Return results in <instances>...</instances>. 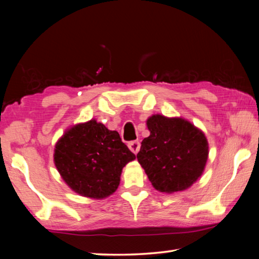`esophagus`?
I'll return each mask as SVG.
<instances>
[{
    "label": "esophagus",
    "instance_id": "esophagus-1",
    "mask_svg": "<svg viewBox=\"0 0 259 259\" xmlns=\"http://www.w3.org/2000/svg\"><path fill=\"white\" fill-rule=\"evenodd\" d=\"M128 147L130 148V151L135 153V154H137L140 150V143L138 140H134V142H129L128 143Z\"/></svg>",
    "mask_w": 259,
    "mask_h": 259
}]
</instances>
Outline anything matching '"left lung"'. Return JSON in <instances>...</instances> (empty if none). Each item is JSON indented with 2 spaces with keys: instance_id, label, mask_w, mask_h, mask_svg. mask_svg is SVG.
Listing matches in <instances>:
<instances>
[{
  "instance_id": "left-lung-1",
  "label": "left lung",
  "mask_w": 259,
  "mask_h": 259,
  "mask_svg": "<svg viewBox=\"0 0 259 259\" xmlns=\"http://www.w3.org/2000/svg\"><path fill=\"white\" fill-rule=\"evenodd\" d=\"M138 162L157 191L174 193L190 187L203 172L208 142L202 131L186 120L153 115Z\"/></svg>"
}]
</instances>
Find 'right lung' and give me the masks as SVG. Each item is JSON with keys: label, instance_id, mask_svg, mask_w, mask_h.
Wrapping results in <instances>:
<instances>
[{"label": "right lung", "instance_id": "right-lung-1", "mask_svg": "<svg viewBox=\"0 0 259 259\" xmlns=\"http://www.w3.org/2000/svg\"><path fill=\"white\" fill-rule=\"evenodd\" d=\"M135 159L117 131L95 120L69 129L55 150V164L67 185L94 199L115 192L122 168Z\"/></svg>", "mask_w": 259, "mask_h": 259}]
</instances>
